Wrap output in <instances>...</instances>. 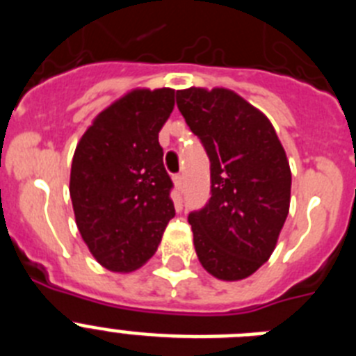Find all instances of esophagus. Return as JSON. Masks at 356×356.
<instances>
[{
	"instance_id": "obj_1",
	"label": "esophagus",
	"mask_w": 356,
	"mask_h": 356,
	"mask_svg": "<svg viewBox=\"0 0 356 356\" xmlns=\"http://www.w3.org/2000/svg\"><path fill=\"white\" fill-rule=\"evenodd\" d=\"M172 181H175V187L178 188V191H181V188H184V178H181V175L172 176Z\"/></svg>"
}]
</instances>
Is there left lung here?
Wrapping results in <instances>:
<instances>
[{
    "instance_id": "8db88e82",
    "label": "left lung",
    "mask_w": 356,
    "mask_h": 356,
    "mask_svg": "<svg viewBox=\"0 0 356 356\" xmlns=\"http://www.w3.org/2000/svg\"><path fill=\"white\" fill-rule=\"evenodd\" d=\"M176 105L210 160V200L188 213L207 271L235 282L275 251L291 203V168L269 119L228 89L176 92Z\"/></svg>"
}]
</instances>
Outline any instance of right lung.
Listing matches in <instances>:
<instances>
[{
  "label": "right lung",
  "mask_w": 356,
  "mask_h": 356,
  "mask_svg": "<svg viewBox=\"0 0 356 356\" xmlns=\"http://www.w3.org/2000/svg\"><path fill=\"white\" fill-rule=\"evenodd\" d=\"M172 108V89L131 90L94 119L74 151L69 194L76 226L110 271L146 264L175 217L159 144Z\"/></svg>",
  "instance_id": "obj_1"
}]
</instances>
